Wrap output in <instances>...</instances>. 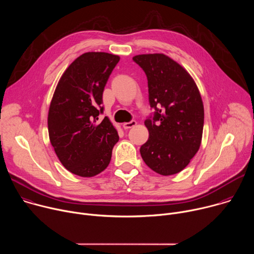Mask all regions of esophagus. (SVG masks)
Instances as JSON below:
<instances>
[{
    "label": "esophagus",
    "mask_w": 254,
    "mask_h": 254,
    "mask_svg": "<svg viewBox=\"0 0 254 254\" xmlns=\"http://www.w3.org/2000/svg\"><path fill=\"white\" fill-rule=\"evenodd\" d=\"M135 125H136V122H135V121H130L129 123H125V124L123 125V127H124V128L127 129V128L133 127Z\"/></svg>",
    "instance_id": "esophagus-1"
}]
</instances>
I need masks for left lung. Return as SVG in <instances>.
Instances as JSON below:
<instances>
[{"label": "left lung", "mask_w": 254, "mask_h": 254, "mask_svg": "<svg viewBox=\"0 0 254 254\" xmlns=\"http://www.w3.org/2000/svg\"><path fill=\"white\" fill-rule=\"evenodd\" d=\"M148 78L154 117L144 121L149 138L140 147L143 162L163 176L185 169L198 152L204 127L200 91L188 71L162 53L132 57Z\"/></svg>", "instance_id": "obj_1"}]
</instances>
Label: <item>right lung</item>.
<instances>
[{
    "label": "right lung",
    "mask_w": 254,
    "mask_h": 254,
    "mask_svg": "<svg viewBox=\"0 0 254 254\" xmlns=\"http://www.w3.org/2000/svg\"><path fill=\"white\" fill-rule=\"evenodd\" d=\"M120 56L87 52L64 71L48 113V132L61 164L72 174L93 177L106 169L119 141L116 127L103 113L104 86Z\"/></svg>",
    "instance_id": "1"
}]
</instances>
